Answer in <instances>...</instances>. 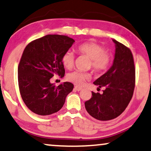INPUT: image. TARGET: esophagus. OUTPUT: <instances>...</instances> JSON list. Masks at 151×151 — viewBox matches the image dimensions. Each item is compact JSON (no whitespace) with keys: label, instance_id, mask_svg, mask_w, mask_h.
I'll list each match as a JSON object with an SVG mask.
<instances>
[{"label":"esophagus","instance_id":"1","mask_svg":"<svg viewBox=\"0 0 151 151\" xmlns=\"http://www.w3.org/2000/svg\"><path fill=\"white\" fill-rule=\"evenodd\" d=\"M74 89H75L76 91H78H78H81L82 90L81 88H80V87H78V86H75V88H74Z\"/></svg>","mask_w":151,"mask_h":151}]
</instances>
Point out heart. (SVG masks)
Masks as SVG:
<instances>
[{
  "label": "heart",
  "mask_w": 151,
  "mask_h": 151,
  "mask_svg": "<svg viewBox=\"0 0 151 151\" xmlns=\"http://www.w3.org/2000/svg\"><path fill=\"white\" fill-rule=\"evenodd\" d=\"M78 54L85 55L90 58V66L92 67L95 73H101L106 71L111 62V54L107 50H104L103 46L93 42H86L78 45L76 48ZM75 55L73 52L68 50L63 55V65L67 69H71L75 63ZM88 74L80 71H75L69 73L67 79L76 86H82L86 80L89 79Z\"/></svg>",
  "instance_id": "1"
}]
</instances>
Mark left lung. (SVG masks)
<instances>
[{"label":"left lung","mask_w":151,"mask_h":151,"mask_svg":"<svg viewBox=\"0 0 151 151\" xmlns=\"http://www.w3.org/2000/svg\"><path fill=\"white\" fill-rule=\"evenodd\" d=\"M116 50L111 67L95 81L94 84L104 87L103 94L92 92V98L85 103L87 111L99 120L117 118L124 111L133 96L135 82L134 61L131 50L116 40Z\"/></svg>","instance_id":"1"}]
</instances>
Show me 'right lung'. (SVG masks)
Here are the masks:
<instances>
[{"label":"right lung","mask_w":151,"mask_h":151,"mask_svg":"<svg viewBox=\"0 0 151 151\" xmlns=\"http://www.w3.org/2000/svg\"><path fill=\"white\" fill-rule=\"evenodd\" d=\"M74 42L65 35H47L24 48L18 65V85L23 101L33 113L40 116L56 113L73 91L71 83L56 86L50 80L54 75L64 76L61 59Z\"/></svg>","instance_id":"obj_1"}]
</instances>
